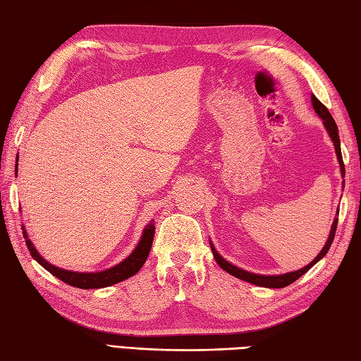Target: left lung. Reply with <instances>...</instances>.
Masks as SVG:
<instances>
[{"label":"left lung","instance_id":"left-lung-1","mask_svg":"<svg viewBox=\"0 0 361 361\" xmlns=\"http://www.w3.org/2000/svg\"><path fill=\"white\" fill-rule=\"evenodd\" d=\"M312 104L313 108L316 111V114L319 116L322 120H324V125H326V128L330 134L331 140H334L335 144V150H336V157H338V161H340V166H341V172L344 173V162H343V157H341V147H340V136H338V126L335 123L334 117H331V114L329 112V109L324 106L319 100L314 95H312ZM336 225H338V217H335L334 221V225H331V230H330V235H329V239L326 245H324V249L321 250L319 255H317L312 263H310L308 266L303 267V269L300 271H295V272H288V274H283V275H258V274H252V272H247V271H243L239 269V267L233 266L231 263H228V261H225L219 253L216 252V249L213 247V244H211V250H213V255L217 261V264L222 267L224 271H227L228 274L235 275V277L241 279V280H245L249 281V283H253V285H258V286H264V288H285L288 285L294 283L295 280H298L299 277H302L303 274L308 272L312 267L319 261L321 258L326 257V253L329 252L331 243H334V238H335V233H336Z\"/></svg>","mask_w":361,"mask_h":361}]
</instances>
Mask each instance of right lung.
Instances as JSON below:
<instances>
[{"label": "right lung", "instance_id": "obj_1", "mask_svg": "<svg viewBox=\"0 0 361 361\" xmlns=\"http://www.w3.org/2000/svg\"><path fill=\"white\" fill-rule=\"evenodd\" d=\"M23 236L26 238V245H27V250H30V253H31V257L37 261L40 266H44L49 274H53L54 277H58L59 280H62L63 283H67V285H72V286L81 288V289H97V288H106V286L116 285V283H118V281L130 279L140 269V267L144 266L148 253H150L152 244H153L154 225L153 224L147 225V228L144 230L142 239L139 241L137 247L134 249V252L128 258L122 261V263L114 266V267H111V269H108V271L89 272V274L63 271V269H59V267L49 264L48 261L42 258L39 255V252L34 249L32 243L26 236V231H23Z\"/></svg>", "mask_w": 361, "mask_h": 361}]
</instances>
